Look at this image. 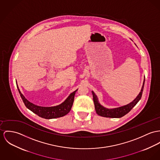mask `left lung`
I'll return each mask as SVG.
<instances>
[{"label":"left lung","instance_id":"8db88e82","mask_svg":"<svg viewBox=\"0 0 160 160\" xmlns=\"http://www.w3.org/2000/svg\"><path fill=\"white\" fill-rule=\"evenodd\" d=\"M144 82H145V79L144 80L143 85H142L141 90L139 94L132 102H130V103H128L126 105L120 107L118 108H110V109L107 108L103 107L102 105H101L98 102V98L97 96L95 94V93L93 91H92L95 110H96L97 114L100 116L105 117V118H122L126 114H127L129 111H130V110L135 106L137 104V103L139 101V100L141 98L143 89H144Z\"/></svg>","mask_w":160,"mask_h":160}]
</instances>
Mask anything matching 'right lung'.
Here are the masks:
<instances>
[{
  "mask_svg": "<svg viewBox=\"0 0 160 160\" xmlns=\"http://www.w3.org/2000/svg\"><path fill=\"white\" fill-rule=\"evenodd\" d=\"M17 88L20 94V96L24 103L25 107L33 112L37 114L38 116L50 119L62 117L66 115L71 110L72 106L74 102V96L76 91L78 89H76L73 92H72L68 98H66L60 105L55 107H39L36 105L30 102H29L27 98H25L24 95L21 92L18 85Z\"/></svg>",
  "mask_w": 160,
  "mask_h": 160,
  "instance_id": "right-lung-1",
  "label": "right lung"
}]
</instances>
